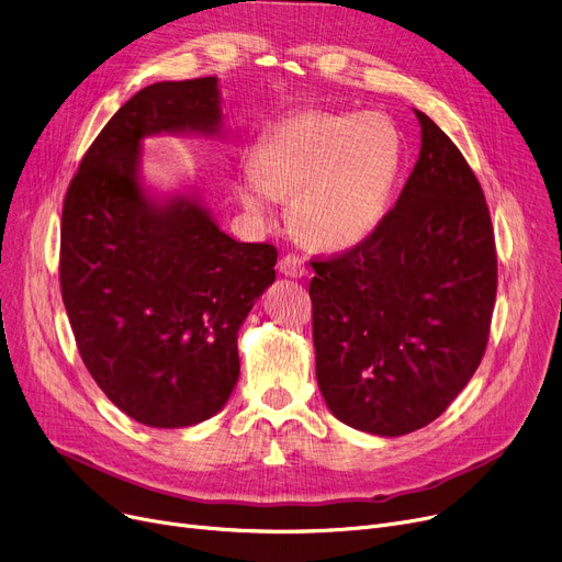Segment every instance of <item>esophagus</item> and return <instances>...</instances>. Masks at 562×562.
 Instances as JSON below:
<instances>
[{"label":"esophagus","instance_id":"34e87169","mask_svg":"<svg viewBox=\"0 0 562 562\" xmlns=\"http://www.w3.org/2000/svg\"><path fill=\"white\" fill-rule=\"evenodd\" d=\"M280 273L284 278H305L307 276V263H305V259H301L296 255H284L280 259Z\"/></svg>","mask_w":562,"mask_h":562}]
</instances>
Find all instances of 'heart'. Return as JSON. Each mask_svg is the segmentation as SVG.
Listing matches in <instances>:
<instances>
[{
  "mask_svg": "<svg viewBox=\"0 0 562 562\" xmlns=\"http://www.w3.org/2000/svg\"><path fill=\"white\" fill-rule=\"evenodd\" d=\"M403 155V136L385 113L310 109L259 138L236 195L261 221L276 200L291 198V223L307 244L346 250L385 221Z\"/></svg>",
  "mask_w": 562,
  "mask_h": 562,
  "instance_id": "heart-1",
  "label": "heart"
}]
</instances>
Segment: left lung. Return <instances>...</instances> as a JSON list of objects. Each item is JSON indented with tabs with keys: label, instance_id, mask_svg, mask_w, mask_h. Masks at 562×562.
I'll list each match as a JSON object with an SVG mask.
<instances>
[{
	"label": "left lung",
	"instance_id": "8db88e82",
	"mask_svg": "<svg viewBox=\"0 0 562 562\" xmlns=\"http://www.w3.org/2000/svg\"><path fill=\"white\" fill-rule=\"evenodd\" d=\"M422 150L394 210L350 252L312 261L318 390L356 430L435 422L476 373L496 299L483 189L456 143L415 109Z\"/></svg>",
	"mask_w": 562,
	"mask_h": 562
}]
</instances>
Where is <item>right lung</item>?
I'll list each match as a JSON object with an SVG mask.
<instances>
[{
	"mask_svg": "<svg viewBox=\"0 0 562 562\" xmlns=\"http://www.w3.org/2000/svg\"><path fill=\"white\" fill-rule=\"evenodd\" d=\"M216 77L159 81L88 147L61 221V293L79 356L106 398L150 428L202 424L239 380V330L276 282L278 250L225 234L195 184L159 193L155 136L223 138Z\"/></svg>",
	"mask_w": 562,
	"mask_h": 562,
	"instance_id": "1",
	"label": "right lung"
}]
</instances>
